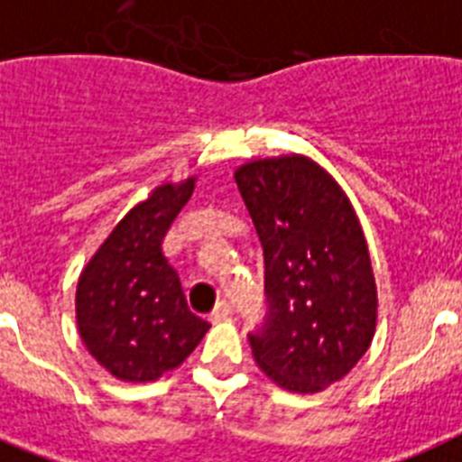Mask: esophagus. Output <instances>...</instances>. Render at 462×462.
Returning <instances> with one entry per match:
<instances>
[{"instance_id": "obj_1", "label": "esophagus", "mask_w": 462, "mask_h": 462, "mask_svg": "<svg viewBox=\"0 0 462 462\" xmlns=\"http://www.w3.org/2000/svg\"><path fill=\"white\" fill-rule=\"evenodd\" d=\"M231 314H234V307H231V302L222 300V302H219L215 309H212V314H209V319H212V321H224V319H228V316H231Z\"/></svg>"}]
</instances>
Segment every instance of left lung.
<instances>
[{"mask_svg":"<svg viewBox=\"0 0 462 462\" xmlns=\"http://www.w3.org/2000/svg\"><path fill=\"white\" fill-rule=\"evenodd\" d=\"M236 184L264 250L266 314L247 335L254 361L283 390H326L375 333V278L356 212L304 155L247 162Z\"/></svg>","mask_w":462,"mask_h":462,"instance_id":"left-lung-1","label":"left lung"}]
</instances>
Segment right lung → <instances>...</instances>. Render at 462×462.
<instances>
[{
	"mask_svg": "<svg viewBox=\"0 0 462 462\" xmlns=\"http://www.w3.org/2000/svg\"><path fill=\"white\" fill-rule=\"evenodd\" d=\"M196 179L162 184L125 215L79 276L78 328L98 364L125 383H148L184 364L209 323L189 309L162 240Z\"/></svg>",
	"mask_w": 462,
	"mask_h": 462,
	"instance_id": "right-lung-1",
	"label": "right lung"
}]
</instances>
